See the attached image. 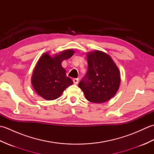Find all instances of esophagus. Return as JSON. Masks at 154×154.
Wrapping results in <instances>:
<instances>
[{
    "mask_svg": "<svg viewBox=\"0 0 154 154\" xmlns=\"http://www.w3.org/2000/svg\"><path fill=\"white\" fill-rule=\"evenodd\" d=\"M73 83H74V84H78V83H79V79H78V78H75V79H73Z\"/></svg>",
    "mask_w": 154,
    "mask_h": 154,
    "instance_id": "1",
    "label": "esophagus"
}]
</instances>
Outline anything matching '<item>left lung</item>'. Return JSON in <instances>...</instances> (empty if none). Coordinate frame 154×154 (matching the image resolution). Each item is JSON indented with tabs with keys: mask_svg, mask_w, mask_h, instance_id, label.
I'll use <instances>...</instances> for the list:
<instances>
[{
	"mask_svg": "<svg viewBox=\"0 0 154 154\" xmlns=\"http://www.w3.org/2000/svg\"><path fill=\"white\" fill-rule=\"evenodd\" d=\"M87 62V71L79 87L90 102H106L114 96L119 88V69L109 55L100 51L88 54Z\"/></svg>",
	"mask_w": 154,
	"mask_h": 154,
	"instance_id": "obj_1",
	"label": "left lung"
}]
</instances>
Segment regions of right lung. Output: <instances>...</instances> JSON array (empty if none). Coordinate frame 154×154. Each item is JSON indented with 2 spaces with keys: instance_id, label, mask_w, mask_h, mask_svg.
Here are the masks:
<instances>
[{
  "instance_id": "add662e5",
  "label": "right lung",
  "mask_w": 154,
  "mask_h": 154,
  "mask_svg": "<svg viewBox=\"0 0 154 154\" xmlns=\"http://www.w3.org/2000/svg\"><path fill=\"white\" fill-rule=\"evenodd\" d=\"M73 54V50H69L54 57L47 53L40 57L32 77V85L39 95L48 100L56 99L67 87L73 84V81L67 77L61 62Z\"/></svg>"
}]
</instances>
